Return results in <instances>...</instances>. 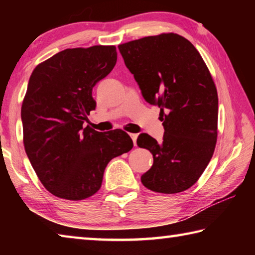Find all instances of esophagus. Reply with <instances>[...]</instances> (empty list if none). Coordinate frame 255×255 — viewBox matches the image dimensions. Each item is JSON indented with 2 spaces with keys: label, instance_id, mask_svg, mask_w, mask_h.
<instances>
[{
  "label": "esophagus",
  "instance_id": "esophagus-1",
  "mask_svg": "<svg viewBox=\"0 0 255 255\" xmlns=\"http://www.w3.org/2000/svg\"><path fill=\"white\" fill-rule=\"evenodd\" d=\"M130 137H131V139H132V141H133V145L135 146H137V137H138V135L137 133H130Z\"/></svg>",
  "mask_w": 255,
  "mask_h": 255
}]
</instances>
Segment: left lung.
<instances>
[{"instance_id": "obj_1", "label": "left lung", "mask_w": 255, "mask_h": 255, "mask_svg": "<svg viewBox=\"0 0 255 255\" xmlns=\"http://www.w3.org/2000/svg\"><path fill=\"white\" fill-rule=\"evenodd\" d=\"M118 48L145 100L161 109V143L147 133L137 138L154 159L141 183L154 192H182L199 180L216 147L218 96L213 77L196 47L178 33L144 37Z\"/></svg>"}]
</instances>
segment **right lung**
Instances as JSON below:
<instances>
[{"instance_id": "add662e5", "label": "right lung", "mask_w": 255, "mask_h": 255, "mask_svg": "<svg viewBox=\"0 0 255 255\" xmlns=\"http://www.w3.org/2000/svg\"><path fill=\"white\" fill-rule=\"evenodd\" d=\"M117 63L115 46L68 48L38 64L21 107L23 145L42 185L58 198L83 200L101 188L112 158L133 143L122 129L83 124L96 109L92 89Z\"/></svg>"}]
</instances>
